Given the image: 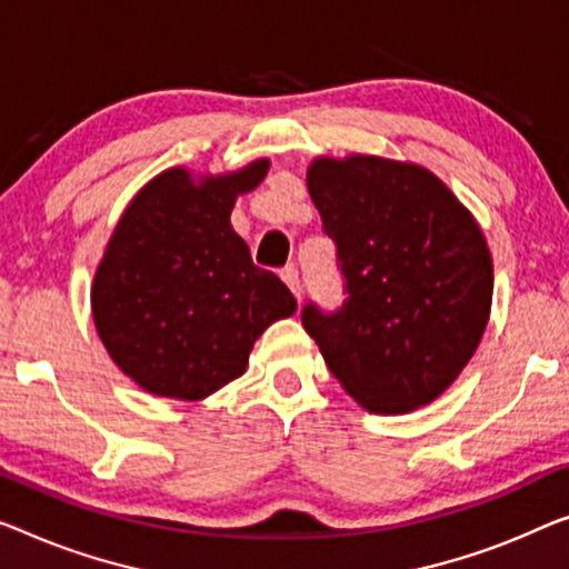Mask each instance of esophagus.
<instances>
[{"instance_id":"obj_1","label":"esophagus","mask_w":569,"mask_h":569,"mask_svg":"<svg viewBox=\"0 0 569 569\" xmlns=\"http://www.w3.org/2000/svg\"><path fill=\"white\" fill-rule=\"evenodd\" d=\"M281 281L288 286V291H291L296 299H301V278H299V270L296 268H283L281 270Z\"/></svg>"}]
</instances>
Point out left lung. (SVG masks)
<instances>
[{
    "label": "left lung",
    "mask_w": 569,
    "mask_h": 569,
    "mask_svg": "<svg viewBox=\"0 0 569 569\" xmlns=\"http://www.w3.org/2000/svg\"><path fill=\"white\" fill-rule=\"evenodd\" d=\"M307 183L345 301L335 311L303 303V329L366 409L435 401L488 325L493 260L480 227L435 173L398 160L319 158Z\"/></svg>",
    "instance_id": "left-lung-1"
}]
</instances>
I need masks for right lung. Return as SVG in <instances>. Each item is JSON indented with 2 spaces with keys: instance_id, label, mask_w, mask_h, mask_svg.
I'll return each instance as SVG.
<instances>
[{
  "instance_id": "add662e5",
  "label": "right lung",
  "mask_w": 569,
  "mask_h": 569,
  "mask_svg": "<svg viewBox=\"0 0 569 569\" xmlns=\"http://www.w3.org/2000/svg\"><path fill=\"white\" fill-rule=\"evenodd\" d=\"M268 173L256 160L232 176L193 183L160 173L127 207L91 288L109 358L156 396L199 401L240 378L256 339L291 317L296 299L252 266L232 230L237 193Z\"/></svg>"
}]
</instances>
